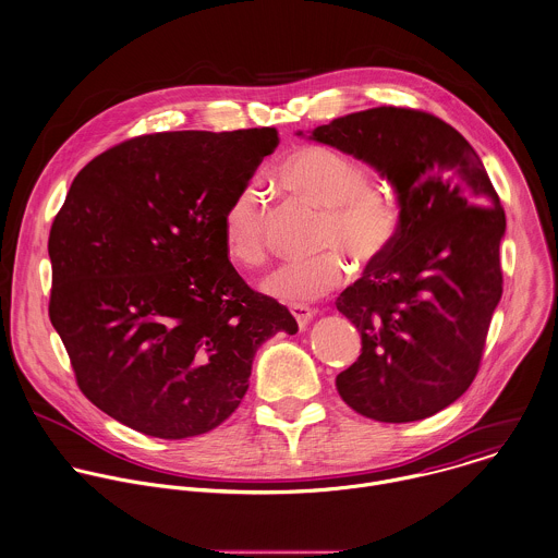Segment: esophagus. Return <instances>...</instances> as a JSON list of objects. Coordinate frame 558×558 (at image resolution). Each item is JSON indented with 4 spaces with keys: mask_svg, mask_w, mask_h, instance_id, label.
<instances>
[{
    "mask_svg": "<svg viewBox=\"0 0 558 558\" xmlns=\"http://www.w3.org/2000/svg\"><path fill=\"white\" fill-rule=\"evenodd\" d=\"M291 313H293V317H295V322H298L300 328H306V326L311 324V319L315 317V308H308V306H304V304H293V306H291Z\"/></svg>",
    "mask_w": 558,
    "mask_h": 558,
    "instance_id": "obj_1",
    "label": "esophagus"
}]
</instances>
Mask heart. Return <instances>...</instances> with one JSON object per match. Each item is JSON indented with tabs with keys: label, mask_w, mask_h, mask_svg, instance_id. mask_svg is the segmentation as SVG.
<instances>
[{
	"label": "heart",
	"mask_w": 558,
	"mask_h": 558,
	"mask_svg": "<svg viewBox=\"0 0 558 558\" xmlns=\"http://www.w3.org/2000/svg\"><path fill=\"white\" fill-rule=\"evenodd\" d=\"M278 182L324 208L317 228L322 252L306 260L282 265L265 280V291L287 304H304L328 295L350 278L340 252L372 265L389 254L400 226L402 208L393 191L369 182V171L356 158L324 145H304L284 156L276 169ZM221 241L226 256L245 269L267 260L265 208L252 186L241 189L223 210Z\"/></svg>",
	"instance_id": "obj_1"
}]
</instances>
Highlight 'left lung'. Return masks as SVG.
Returning a JSON list of instances; mask_svg holds the SVG:
<instances>
[{
	"label": "left lung",
	"mask_w": 558,
	"mask_h": 558,
	"mask_svg": "<svg viewBox=\"0 0 558 558\" xmlns=\"http://www.w3.org/2000/svg\"><path fill=\"white\" fill-rule=\"evenodd\" d=\"M311 138L378 169L402 208L389 254L337 298L363 341L337 391L376 422L426 420L478 374L502 298L500 197L465 136L424 110L378 106L332 119Z\"/></svg>",
	"instance_id": "left-lung-1"
}]
</instances>
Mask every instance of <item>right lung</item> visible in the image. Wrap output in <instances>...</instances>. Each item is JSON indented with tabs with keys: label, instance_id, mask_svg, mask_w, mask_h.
<instances>
[{
	"label": "right lung",
	"instance_id": "1",
	"mask_svg": "<svg viewBox=\"0 0 558 558\" xmlns=\"http://www.w3.org/2000/svg\"><path fill=\"white\" fill-rule=\"evenodd\" d=\"M276 128L156 132L95 156L49 230V319L80 391L158 439L204 435L241 404L256 350L298 322L223 252L230 199Z\"/></svg>",
	"mask_w": 558,
	"mask_h": 558
}]
</instances>
